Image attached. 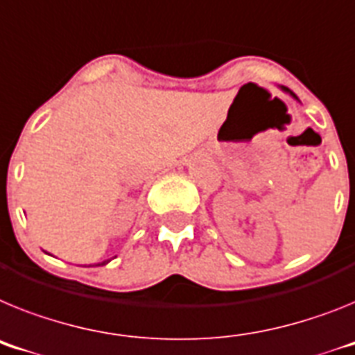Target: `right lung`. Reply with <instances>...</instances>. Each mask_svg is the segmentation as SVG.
I'll return each instance as SVG.
<instances>
[{
    "instance_id": "right-lung-1",
    "label": "right lung",
    "mask_w": 355,
    "mask_h": 355,
    "mask_svg": "<svg viewBox=\"0 0 355 355\" xmlns=\"http://www.w3.org/2000/svg\"><path fill=\"white\" fill-rule=\"evenodd\" d=\"M107 262H109V260H105V262H102V264H98V266H104V264H107Z\"/></svg>"
}]
</instances>
